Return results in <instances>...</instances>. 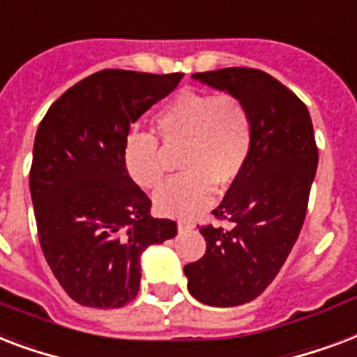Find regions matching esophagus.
I'll use <instances>...</instances> for the list:
<instances>
[{"instance_id": "obj_1", "label": "esophagus", "mask_w": 357, "mask_h": 357, "mask_svg": "<svg viewBox=\"0 0 357 357\" xmlns=\"http://www.w3.org/2000/svg\"><path fill=\"white\" fill-rule=\"evenodd\" d=\"M176 223H178V231H181V233H184V231H190V229L195 227V223L190 222V220H178Z\"/></svg>"}]
</instances>
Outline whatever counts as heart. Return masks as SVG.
<instances>
[{
  "label": "heart",
  "instance_id": "obj_1",
  "mask_svg": "<svg viewBox=\"0 0 357 357\" xmlns=\"http://www.w3.org/2000/svg\"><path fill=\"white\" fill-rule=\"evenodd\" d=\"M156 132L167 149L184 147L181 176L154 193L165 216H193L206 208L216 184L231 186L244 171L253 145V121L240 98L227 93L184 91L156 115ZM123 164L130 178L145 190L164 181V151L156 137L134 132L124 141Z\"/></svg>",
  "mask_w": 357,
  "mask_h": 357
}]
</instances>
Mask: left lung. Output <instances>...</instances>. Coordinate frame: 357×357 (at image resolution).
<instances>
[{"label": "left lung", "mask_w": 357, "mask_h": 357, "mask_svg": "<svg viewBox=\"0 0 357 357\" xmlns=\"http://www.w3.org/2000/svg\"><path fill=\"white\" fill-rule=\"evenodd\" d=\"M192 78L240 98L253 121L250 160L212 210L231 225L199 229L206 251L184 266L195 300L233 307L262 294L296 244L319 149L305 104L270 74L233 66Z\"/></svg>", "instance_id": "left-lung-1"}]
</instances>
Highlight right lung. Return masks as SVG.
<instances>
[{
	"label": "right lung",
	"instance_id": "1",
	"mask_svg": "<svg viewBox=\"0 0 357 357\" xmlns=\"http://www.w3.org/2000/svg\"><path fill=\"white\" fill-rule=\"evenodd\" d=\"M184 74L107 68L65 91L38 124L29 171L38 242L79 305L117 309L137 296L139 257L176 234L124 169L130 124Z\"/></svg>",
	"mask_w": 357,
	"mask_h": 357
}]
</instances>
